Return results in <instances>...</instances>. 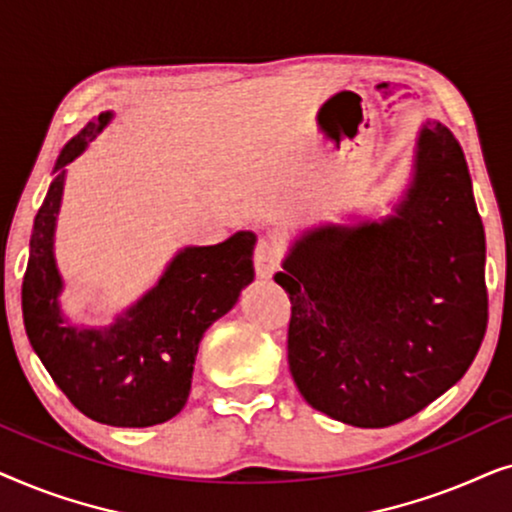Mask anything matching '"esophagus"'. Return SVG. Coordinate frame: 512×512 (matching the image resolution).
Segmentation results:
<instances>
[{"instance_id":"obj_1","label":"esophagus","mask_w":512,"mask_h":512,"mask_svg":"<svg viewBox=\"0 0 512 512\" xmlns=\"http://www.w3.org/2000/svg\"><path fill=\"white\" fill-rule=\"evenodd\" d=\"M282 256H284V247L277 240H268V237H265V240H258L254 249L256 275L263 279L275 275L279 263H282Z\"/></svg>"}]
</instances>
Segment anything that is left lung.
I'll list each match as a JSON object with an SVG mask.
<instances>
[{"mask_svg": "<svg viewBox=\"0 0 512 512\" xmlns=\"http://www.w3.org/2000/svg\"><path fill=\"white\" fill-rule=\"evenodd\" d=\"M282 265L289 368L314 410L382 429L445 394L487 331L485 228L450 128L422 125L394 214L307 230Z\"/></svg>", "mask_w": 512, "mask_h": 512, "instance_id": "8db88e82", "label": "left lung"}]
</instances>
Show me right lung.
Wrapping results in <instances>:
<instances>
[{"label":"right lung","mask_w":512,"mask_h":512,"mask_svg":"<svg viewBox=\"0 0 512 512\" xmlns=\"http://www.w3.org/2000/svg\"><path fill=\"white\" fill-rule=\"evenodd\" d=\"M104 111L62 149L44 205L30 237L23 279L27 338L76 410L109 426L163 424L179 415L191 394L193 366L202 335L254 282L251 230H240L214 247H186L167 265L153 289L111 326L79 328L60 310L62 277L53 256L65 165L111 121Z\"/></svg>","instance_id":"1"}]
</instances>
